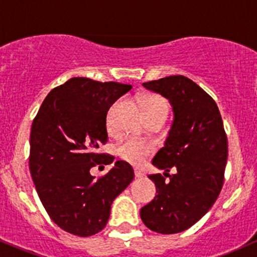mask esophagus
<instances>
[{
    "label": "esophagus",
    "mask_w": 257,
    "mask_h": 257,
    "mask_svg": "<svg viewBox=\"0 0 257 257\" xmlns=\"http://www.w3.org/2000/svg\"><path fill=\"white\" fill-rule=\"evenodd\" d=\"M134 174H135V178H138V179L143 178V176H144V173L140 172V170H138V169L134 170Z\"/></svg>",
    "instance_id": "esophagus-1"
}]
</instances>
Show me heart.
I'll return each instance as SVG.
<instances>
[{
	"instance_id": "obj_1",
	"label": "heart",
	"mask_w": 257,
	"mask_h": 257,
	"mask_svg": "<svg viewBox=\"0 0 257 257\" xmlns=\"http://www.w3.org/2000/svg\"><path fill=\"white\" fill-rule=\"evenodd\" d=\"M141 105H143L146 117L161 113V112H164V113L168 114V105L166 100L162 99L159 95H156V94H146V95H144L141 98ZM113 108L114 106L108 112L107 126L111 125V113ZM117 153H118L119 158L125 161L126 163L135 167H140L145 163L146 159L153 153V146L151 144L143 143V141L126 140L118 146Z\"/></svg>"
}]
</instances>
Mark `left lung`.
I'll use <instances>...</instances> for the list:
<instances>
[{
  "label": "left lung",
  "instance_id": "8db88e82",
  "mask_svg": "<svg viewBox=\"0 0 257 257\" xmlns=\"http://www.w3.org/2000/svg\"><path fill=\"white\" fill-rule=\"evenodd\" d=\"M147 89L169 99L174 122L166 145L152 163L164 169L151 174L157 194L143 206L140 216L146 227L162 234H173L193 226L217 199L225 180L228 155L227 135L215 100L192 79L169 76L144 83Z\"/></svg>",
  "mask_w": 257,
  "mask_h": 257
}]
</instances>
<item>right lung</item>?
I'll list each match as a JSON object with an SVG mask.
<instances>
[{
	"mask_svg": "<svg viewBox=\"0 0 257 257\" xmlns=\"http://www.w3.org/2000/svg\"><path fill=\"white\" fill-rule=\"evenodd\" d=\"M131 89V84L73 77L47 95L32 122V181L49 217L71 234L89 237L101 231L113 199L134 179L124 161L98 179L89 173L113 162V156L98 152L108 139L106 114Z\"/></svg>",
	"mask_w": 257,
	"mask_h": 257,
	"instance_id": "obj_1",
	"label": "right lung"
}]
</instances>
